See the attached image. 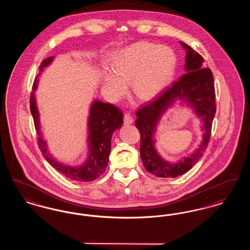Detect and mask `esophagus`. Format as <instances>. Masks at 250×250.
Masks as SVG:
<instances>
[{"label":"esophagus","instance_id":"34e87169","mask_svg":"<svg viewBox=\"0 0 250 250\" xmlns=\"http://www.w3.org/2000/svg\"><path fill=\"white\" fill-rule=\"evenodd\" d=\"M124 123H125V125H132V124L134 123V119H133V117L131 116L129 113L125 114V117H124Z\"/></svg>","mask_w":250,"mask_h":250}]
</instances>
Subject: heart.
Here are the masks:
<instances>
[{
    "instance_id": "heart-1",
    "label": "heart",
    "mask_w": 250,
    "mask_h": 250,
    "mask_svg": "<svg viewBox=\"0 0 250 250\" xmlns=\"http://www.w3.org/2000/svg\"><path fill=\"white\" fill-rule=\"evenodd\" d=\"M110 67L112 71L101 72L102 88L109 98H123L129 82L133 95L148 101L160 95L171 82L176 56L168 47L139 41L114 51Z\"/></svg>"
}]
</instances>
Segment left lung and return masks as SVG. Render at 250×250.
<instances>
[{
	"mask_svg": "<svg viewBox=\"0 0 250 250\" xmlns=\"http://www.w3.org/2000/svg\"><path fill=\"white\" fill-rule=\"evenodd\" d=\"M186 50V73L155 100L136 113V126L141 133V158L143 166L157 177L175 178L185 174L204 153L210 141L212 124L215 113L214 77L210 68L203 65V58L197 51L180 41ZM179 101V104L189 107L202 120L203 141L190 155L174 164L159 155L155 145V133L166 110Z\"/></svg>",
	"mask_w": 250,
	"mask_h": 250,
	"instance_id": "8db88e82",
	"label": "left lung"
}]
</instances>
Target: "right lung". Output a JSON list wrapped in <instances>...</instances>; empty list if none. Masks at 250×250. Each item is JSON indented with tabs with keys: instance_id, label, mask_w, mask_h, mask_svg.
<instances>
[{
	"instance_id": "obj_1",
	"label": "right lung",
	"mask_w": 250,
	"mask_h": 250,
	"mask_svg": "<svg viewBox=\"0 0 250 250\" xmlns=\"http://www.w3.org/2000/svg\"><path fill=\"white\" fill-rule=\"evenodd\" d=\"M53 61L54 56H50L41 62L30 99V108L38 135L39 149L48 163L65 177L80 182H91L103 174L107 168L112 134L123 125V112L109 103H104L97 99L94 100L90 106L87 123L88 153L85 161L77 166L60 162L49 153L47 141L44 140L36 97L38 78Z\"/></svg>"
}]
</instances>
